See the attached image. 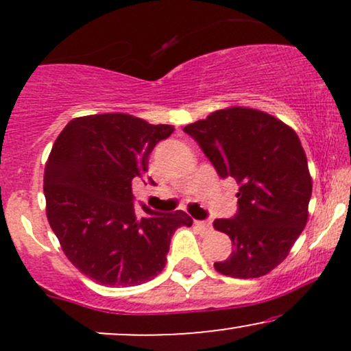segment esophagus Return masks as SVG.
<instances>
[{"instance_id":"obj_1","label":"esophagus","mask_w":351,"mask_h":351,"mask_svg":"<svg viewBox=\"0 0 351 351\" xmlns=\"http://www.w3.org/2000/svg\"><path fill=\"white\" fill-rule=\"evenodd\" d=\"M195 224L203 231H209L211 229V221H195Z\"/></svg>"}]
</instances>
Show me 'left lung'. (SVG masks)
Here are the masks:
<instances>
[{
  "mask_svg": "<svg viewBox=\"0 0 351 351\" xmlns=\"http://www.w3.org/2000/svg\"><path fill=\"white\" fill-rule=\"evenodd\" d=\"M183 130L221 178L239 183L236 215L213 223L234 245L215 269L236 279L265 276L307 224L312 178L299 136L274 115L247 107L216 110Z\"/></svg>",
  "mask_w": 351,
  "mask_h": 351,
  "instance_id": "1",
  "label": "left lung"
}]
</instances>
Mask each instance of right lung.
<instances>
[{
    "instance_id": "1",
    "label": "right lung",
    "mask_w": 351,
    "mask_h": 351,
    "mask_svg": "<svg viewBox=\"0 0 351 351\" xmlns=\"http://www.w3.org/2000/svg\"><path fill=\"white\" fill-rule=\"evenodd\" d=\"M173 130L128 114H99L71 120L56 138L44 168L47 221L88 279L107 287L152 280L167 264L176 229L193 224L186 213L145 204V217L135 215L132 181L143 178L152 150Z\"/></svg>"
}]
</instances>
